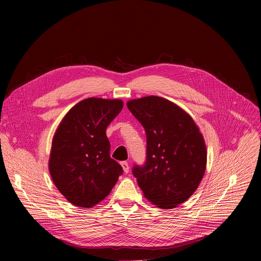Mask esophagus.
I'll return each mask as SVG.
<instances>
[{"mask_svg":"<svg viewBox=\"0 0 261 261\" xmlns=\"http://www.w3.org/2000/svg\"><path fill=\"white\" fill-rule=\"evenodd\" d=\"M121 165H122V167H123L124 172H125V173H128V172H129V170H130V167H129L128 162L124 161V162H122V163H121Z\"/></svg>","mask_w":261,"mask_h":261,"instance_id":"1","label":"esophagus"}]
</instances>
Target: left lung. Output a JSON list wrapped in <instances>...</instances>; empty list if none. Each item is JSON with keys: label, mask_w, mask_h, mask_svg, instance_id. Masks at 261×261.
<instances>
[{"label": "left lung", "mask_w": 261, "mask_h": 261, "mask_svg": "<svg viewBox=\"0 0 261 261\" xmlns=\"http://www.w3.org/2000/svg\"><path fill=\"white\" fill-rule=\"evenodd\" d=\"M146 134V162L134 166L144 197L159 208H174L196 191L206 168L204 138L192 117L158 96L127 102Z\"/></svg>", "instance_id": "obj_1"}]
</instances>
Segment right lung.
<instances>
[{
    "label": "right lung",
    "instance_id": "obj_1",
    "mask_svg": "<svg viewBox=\"0 0 261 261\" xmlns=\"http://www.w3.org/2000/svg\"><path fill=\"white\" fill-rule=\"evenodd\" d=\"M120 99L87 98L74 105L59 124L48 169L61 194L72 204L90 208L102 201L123 173L110 158L106 128L121 113Z\"/></svg>",
    "mask_w": 261,
    "mask_h": 261
}]
</instances>
